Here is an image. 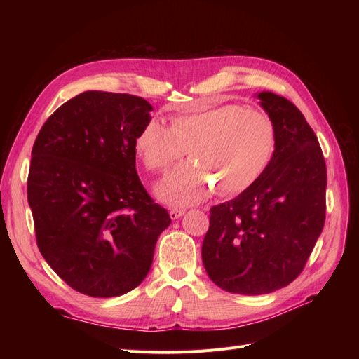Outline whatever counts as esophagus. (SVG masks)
Returning <instances> with one entry per match:
<instances>
[{
  "label": "esophagus",
  "instance_id": "1",
  "mask_svg": "<svg viewBox=\"0 0 359 359\" xmlns=\"http://www.w3.org/2000/svg\"><path fill=\"white\" fill-rule=\"evenodd\" d=\"M186 212L184 210H177V208H172L170 211H169V215H170V219L172 220H177V219H180V217Z\"/></svg>",
  "mask_w": 359,
  "mask_h": 359
}]
</instances>
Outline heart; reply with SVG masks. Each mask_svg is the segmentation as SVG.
I'll use <instances>...</instances> for the list:
<instances>
[{
  "mask_svg": "<svg viewBox=\"0 0 359 359\" xmlns=\"http://www.w3.org/2000/svg\"><path fill=\"white\" fill-rule=\"evenodd\" d=\"M276 148L273 119L233 103L173 115L169 127L151 119L136 137V153L151 173L166 172L186 151L191 157L157 191L177 206L202 201L212 187L220 196L247 191L268 169Z\"/></svg>",
  "mask_w": 359,
  "mask_h": 359,
  "instance_id": "obj_1",
  "label": "heart"
}]
</instances>
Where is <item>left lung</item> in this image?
<instances>
[{
    "mask_svg": "<svg viewBox=\"0 0 359 359\" xmlns=\"http://www.w3.org/2000/svg\"><path fill=\"white\" fill-rule=\"evenodd\" d=\"M277 148L252 187L210 211L202 260L226 292L264 295L292 283L306 266L325 224L327 165L319 140L298 107L260 93Z\"/></svg>",
    "mask_w": 359,
    "mask_h": 359,
    "instance_id": "1",
    "label": "left lung"
}]
</instances>
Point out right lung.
<instances>
[{
    "label": "right lung",
    "instance_id": "obj_1",
    "mask_svg": "<svg viewBox=\"0 0 359 359\" xmlns=\"http://www.w3.org/2000/svg\"><path fill=\"white\" fill-rule=\"evenodd\" d=\"M151 111L142 97L85 91L46 119L32 147L27 194L39 250L83 295L119 297L142 283L170 224L136 172Z\"/></svg>",
    "mask_w": 359,
    "mask_h": 359
}]
</instances>
